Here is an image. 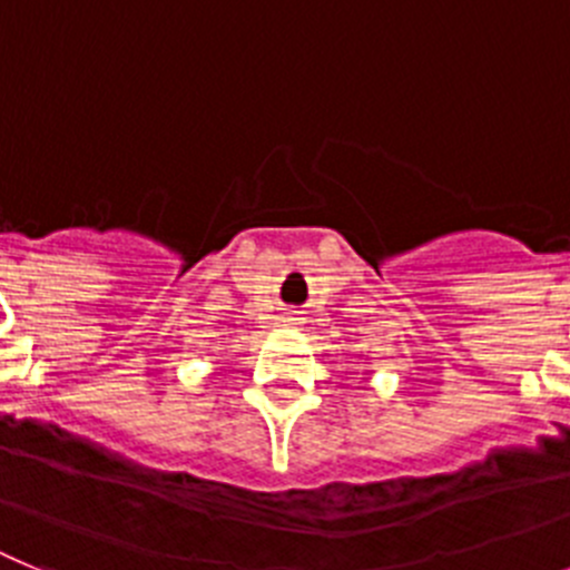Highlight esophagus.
I'll return each mask as SVG.
<instances>
[{
	"label": "esophagus",
	"mask_w": 570,
	"mask_h": 570,
	"mask_svg": "<svg viewBox=\"0 0 570 570\" xmlns=\"http://www.w3.org/2000/svg\"><path fill=\"white\" fill-rule=\"evenodd\" d=\"M301 321H304V317H301V312H295V309H289L284 315V323L286 326H301Z\"/></svg>",
	"instance_id": "34e87169"
}]
</instances>
